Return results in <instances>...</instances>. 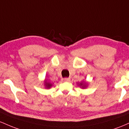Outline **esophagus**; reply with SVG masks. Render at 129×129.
I'll return each instance as SVG.
<instances>
[{
	"label": "esophagus",
	"mask_w": 129,
	"mask_h": 129,
	"mask_svg": "<svg viewBox=\"0 0 129 129\" xmlns=\"http://www.w3.org/2000/svg\"><path fill=\"white\" fill-rule=\"evenodd\" d=\"M62 80H63V82H69V81L70 80V79H69V78L66 77V78H64V79H62Z\"/></svg>",
	"instance_id": "esophagus-1"
}]
</instances>
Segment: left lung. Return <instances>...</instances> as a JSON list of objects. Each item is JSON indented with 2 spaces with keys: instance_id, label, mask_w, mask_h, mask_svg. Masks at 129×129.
<instances>
[{
  "instance_id": "left-lung-1",
  "label": "left lung",
  "mask_w": 129,
  "mask_h": 129,
  "mask_svg": "<svg viewBox=\"0 0 129 129\" xmlns=\"http://www.w3.org/2000/svg\"><path fill=\"white\" fill-rule=\"evenodd\" d=\"M80 86H82V88H85V87H86V86H85V85H83V83H81L80 84Z\"/></svg>"
}]
</instances>
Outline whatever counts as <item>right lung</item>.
<instances>
[{"mask_svg":"<svg viewBox=\"0 0 129 129\" xmlns=\"http://www.w3.org/2000/svg\"><path fill=\"white\" fill-rule=\"evenodd\" d=\"M45 85H46V86L47 88H50L52 86V84L50 83H48V82H46V81L45 82Z\"/></svg>","mask_w":129,"mask_h":129,"instance_id":"1","label":"right lung"}]
</instances>
